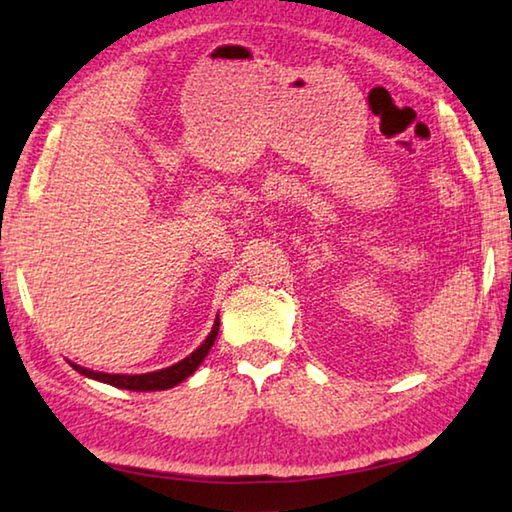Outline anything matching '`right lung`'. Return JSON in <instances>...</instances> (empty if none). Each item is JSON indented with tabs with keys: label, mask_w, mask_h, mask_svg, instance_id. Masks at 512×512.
Returning a JSON list of instances; mask_svg holds the SVG:
<instances>
[{
	"label": "right lung",
	"mask_w": 512,
	"mask_h": 512,
	"mask_svg": "<svg viewBox=\"0 0 512 512\" xmlns=\"http://www.w3.org/2000/svg\"><path fill=\"white\" fill-rule=\"evenodd\" d=\"M217 331H220V317H217L215 324H213V331L208 333V338L201 342V345L192 351L188 358L179 360L177 365L172 367H165V370H158V372H149V374H104V372H92L86 370V367L81 365H74L70 363L74 370L79 374L88 376V379H95V381H102L108 385H115V388H122V390H133V392H149V390H167V388H174V385L186 381L188 376L197 370V367L204 363V358L208 351H211L213 342L217 338Z\"/></svg>",
	"instance_id": "1"
}]
</instances>
